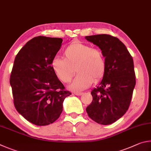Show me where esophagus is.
Returning <instances> with one entry per match:
<instances>
[{
  "label": "esophagus",
  "instance_id": "34e87169",
  "mask_svg": "<svg viewBox=\"0 0 151 151\" xmlns=\"http://www.w3.org/2000/svg\"><path fill=\"white\" fill-rule=\"evenodd\" d=\"M74 94H75L76 96H81V95L83 94V93H82V92H75V93H74Z\"/></svg>",
  "mask_w": 151,
  "mask_h": 151
}]
</instances>
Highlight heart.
Instances as JSON below:
<instances>
[{"label": "heart", "instance_id": "1", "mask_svg": "<svg viewBox=\"0 0 151 151\" xmlns=\"http://www.w3.org/2000/svg\"><path fill=\"white\" fill-rule=\"evenodd\" d=\"M63 55L64 58H53L51 65L56 77L63 83L71 80L76 69L78 75L69 86L71 91H83L104 78L106 62L100 49L76 41L66 47Z\"/></svg>", "mask_w": 151, "mask_h": 151}]
</instances>
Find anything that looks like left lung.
<instances>
[{
	"label": "left lung",
	"mask_w": 151,
	"mask_h": 151,
	"mask_svg": "<svg viewBox=\"0 0 151 151\" xmlns=\"http://www.w3.org/2000/svg\"><path fill=\"white\" fill-rule=\"evenodd\" d=\"M104 53L106 71L101 83L91 91L88 116L101 125H109L128 110L136 83L133 58L122 42L109 34L86 36Z\"/></svg>",
	"instance_id": "8db88e82"
}]
</instances>
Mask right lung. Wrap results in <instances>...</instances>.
Here are the masks:
<instances>
[{"mask_svg":"<svg viewBox=\"0 0 151 151\" xmlns=\"http://www.w3.org/2000/svg\"><path fill=\"white\" fill-rule=\"evenodd\" d=\"M62 41L60 38L34 37L15 57L10 78L14 107L36 125L56 121L62 112L63 100L71 94L65 90L51 65Z\"/></svg>","mask_w":151,"mask_h":151,"instance_id":"obj_1","label":"right lung"}]
</instances>
